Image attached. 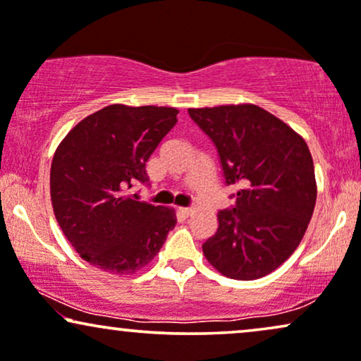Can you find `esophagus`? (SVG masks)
Instances as JSON below:
<instances>
[{"instance_id":"obj_1","label":"esophagus","mask_w":361,"mask_h":361,"mask_svg":"<svg viewBox=\"0 0 361 361\" xmlns=\"http://www.w3.org/2000/svg\"><path fill=\"white\" fill-rule=\"evenodd\" d=\"M179 212L182 216H189L192 212V207H179Z\"/></svg>"}]
</instances>
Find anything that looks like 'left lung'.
<instances>
[{
	"instance_id": "8db88e82",
	"label": "left lung",
	"mask_w": 361,
	"mask_h": 361,
	"mask_svg": "<svg viewBox=\"0 0 361 361\" xmlns=\"http://www.w3.org/2000/svg\"><path fill=\"white\" fill-rule=\"evenodd\" d=\"M214 144L235 204L217 212L204 256L228 278L251 281L273 273L300 246L317 204L310 149L283 120L257 105L189 109Z\"/></svg>"
}]
</instances>
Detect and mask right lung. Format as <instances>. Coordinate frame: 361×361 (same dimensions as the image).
<instances>
[{"label":"right lung","instance_id":"1","mask_svg":"<svg viewBox=\"0 0 361 361\" xmlns=\"http://www.w3.org/2000/svg\"><path fill=\"white\" fill-rule=\"evenodd\" d=\"M177 114L171 106L109 105L58 145L50 172L53 211L75 251L97 268L135 273L176 226L172 209L137 201L127 189L147 184L145 162Z\"/></svg>","mask_w":361,"mask_h":361}]
</instances>
